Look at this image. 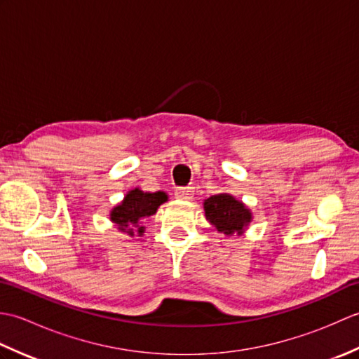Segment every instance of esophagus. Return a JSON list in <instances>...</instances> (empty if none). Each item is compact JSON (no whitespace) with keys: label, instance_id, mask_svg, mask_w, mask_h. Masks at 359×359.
Returning a JSON list of instances; mask_svg holds the SVG:
<instances>
[{"label":"esophagus","instance_id":"1","mask_svg":"<svg viewBox=\"0 0 359 359\" xmlns=\"http://www.w3.org/2000/svg\"><path fill=\"white\" fill-rule=\"evenodd\" d=\"M194 194V188L193 187H188V188H177L174 191V196L177 197L180 201H189Z\"/></svg>","mask_w":359,"mask_h":359}]
</instances>
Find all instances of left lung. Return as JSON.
<instances>
[{
    "label": "left lung",
    "mask_w": 359,
    "mask_h": 359,
    "mask_svg": "<svg viewBox=\"0 0 359 359\" xmlns=\"http://www.w3.org/2000/svg\"><path fill=\"white\" fill-rule=\"evenodd\" d=\"M205 217L219 233L242 234L251 222V211L231 194H216L203 202Z\"/></svg>",
    "instance_id": "obj_1"
}]
</instances>
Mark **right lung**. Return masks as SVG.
Returning <instances> with one entry per match:
<instances>
[{"instance_id":"1","label":"right lung","mask_w":359,"mask_h":359,"mask_svg":"<svg viewBox=\"0 0 359 359\" xmlns=\"http://www.w3.org/2000/svg\"><path fill=\"white\" fill-rule=\"evenodd\" d=\"M168 201V196L163 191L144 193L140 188H134L129 191L125 199L111 211V220L116 224L120 231L134 236L131 226H137V233L142 236L144 233V226H139L140 220L156 215L160 205Z\"/></svg>"}]
</instances>
